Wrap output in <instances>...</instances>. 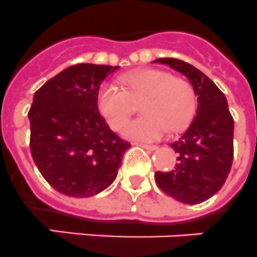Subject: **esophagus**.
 I'll return each mask as SVG.
<instances>
[{
	"instance_id": "1",
	"label": "esophagus",
	"mask_w": 257,
	"mask_h": 257,
	"mask_svg": "<svg viewBox=\"0 0 257 257\" xmlns=\"http://www.w3.org/2000/svg\"><path fill=\"white\" fill-rule=\"evenodd\" d=\"M137 145L146 149V150H155L157 149V145H149V144H142V142H137Z\"/></svg>"
}]
</instances>
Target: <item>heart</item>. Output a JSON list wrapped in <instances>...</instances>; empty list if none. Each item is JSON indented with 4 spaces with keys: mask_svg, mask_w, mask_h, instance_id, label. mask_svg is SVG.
Listing matches in <instances>:
<instances>
[{
    "mask_svg": "<svg viewBox=\"0 0 257 257\" xmlns=\"http://www.w3.org/2000/svg\"><path fill=\"white\" fill-rule=\"evenodd\" d=\"M141 103L145 113L124 128L132 139H159L167 131L180 132L191 122L197 109V92L192 82L161 69H145L126 74L120 86L103 83L98 92V108L113 131L126 124L133 103Z\"/></svg>",
    "mask_w": 257,
    "mask_h": 257,
    "instance_id": "heart-1",
    "label": "heart"
}]
</instances>
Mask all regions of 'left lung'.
<instances>
[{
    "label": "left lung",
    "instance_id": "8db88e82",
    "mask_svg": "<svg viewBox=\"0 0 257 257\" xmlns=\"http://www.w3.org/2000/svg\"><path fill=\"white\" fill-rule=\"evenodd\" d=\"M185 75L197 92V112L171 148L175 167L155 172V182L166 195L184 204H200L215 195L227 179L234 157V118L223 92L202 72L178 59H158Z\"/></svg>",
    "mask_w": 257,
    "mask_h": 257
}]
</instances>
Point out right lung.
I'll list each match as a JSON object with an SVG mask.
<instances>
[{"instance_id": "add662e5", "label": "right lung", "mask_w": 257, "mask_h": 257, "mask_svg": "<svg viewBox=\"0 0 257 257\" xmlns=\"http://www.w3.org/2000/svg\"><path fill=\"white\" fill-rule=\"evenodd\" d=\"M118 66L78 64L47 81L29 111L30 149L43 178L70 197H90L117 176L131 144L99 113L98 92Z\"/></svg>"}]
</instances>
